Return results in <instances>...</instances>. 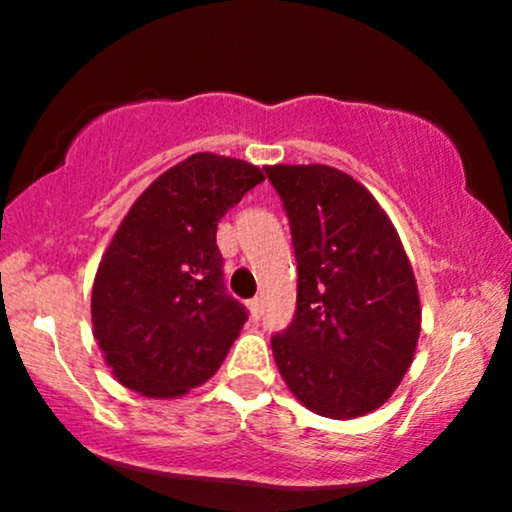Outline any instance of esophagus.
<instances>
[{
    "mask_svg": "<svg viewBox=\"0 0 512 512\" xmlns=\"http://www.w3.org/2000/svg\"><path fill=\"white\" fill-rule=\"evenodd\" d=\"M250 315H252V320H260V317H262V298H252V301H250Z\"/></svg>",
    "mask_w": 512,
    "mask_h": 512,
    "instance_id": "1",
    "label": "esophagus"
}]
</instances>
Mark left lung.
<instances>
[{
    "label": "left lung",
    "mask_w": 512,
    "mask_h": 512,
    "mask_svg": "<svg viewBox=\"0 0 512 512\" xmlns=\"http://www.w3.org/2000/svg\"><path fill=\"white\" fill-rule=\"evenodd\" d=\"M298 262L293 322L272 337L305 409L356 419L402 383L421 332L414 272L390 216L361 182L322 163L267 166Z\"/></svg>",
    "instance_id": "left-lung-1"
}]
</instances>
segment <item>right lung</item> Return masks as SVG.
I'll return each mask as SVG.
<instances>
[{
    "label": "right lung",
    "instance_id": "right-lung-1",
    "mask_svg": "<svg viewBox=\"0 0 512 512\" xmlns=\"http://www.w3.org/2000/svg\"><path fill=\"white\" fill-rule=\"evenodd\" d=\"M262 180L252 163L195 154L132 204L91 293L93 337L117 383L168 399L219 370L248 313L223 286L216 226Z\"/></svg>",
    "mask_w": 512,
    "mask_h": 512
}]
</instances>
